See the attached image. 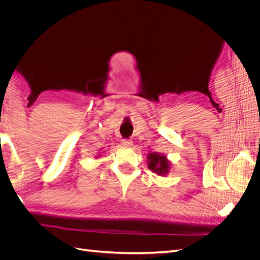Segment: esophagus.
I'll return each mask as SVG.
<instances>
[{
  "label": "esophagus",
  "mask_w": 260,
  "mask_h": 260,
  "mask_svg": "<svg viewBox=\"0 0 260 260\" xmlns=\"http://www.w3.org/2000/svg\"><path fill=\"white\" fill-rule=\"evenodd\" d=\"M121 145H122L123 147H125V148H129V147H132L133 142H132L131 140H122Z\"/></svg>",
  "instance_id": "34e87169"
}]
</instances>
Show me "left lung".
Returning <instances> with one entry per match:
<instances>
[{
	"label": "left lung",
	"mask_w": 260,
	"mask_h": 260,
	"mask_svg": "<svg viewBox=\"0 0 260 260\" xmlns=\"http://www.w3.org/2000/svg\"><path fill=\"white\" fill-rule=\"evenodd\" d=\"M147 167L158 176H166L170 170V161L167 156L159 153H149L147 155Z\"/></svg>",
	"instance_id": "left-lung-1"
}]
</instances>
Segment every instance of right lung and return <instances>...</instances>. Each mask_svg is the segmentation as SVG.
Instances as JSON below:
<instances>
[{"instance_id":"1","label":"right lung","mask_w":260,"mask_h":260,"mask_svg":"<svg viewBox=\"0 0 260 260\" xmlns=\"http://www.w3.org/2000/svg\"><path fill=\"white\" fill-rule=\"evenodd\" d=\"M95 157H96V158H98V156H95Z\"/></svg>"}]
</instances>
